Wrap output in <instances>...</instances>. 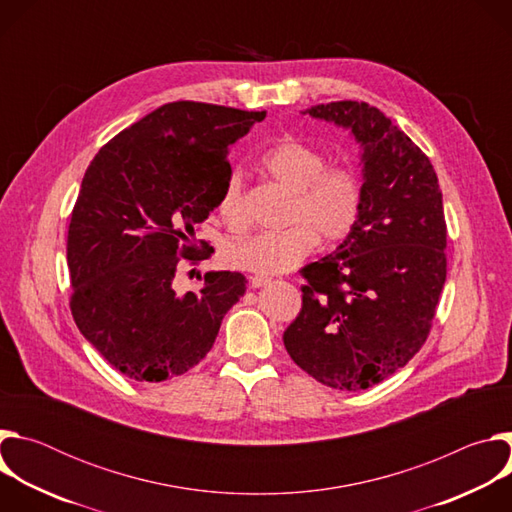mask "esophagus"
I'll return each mask as SVG.
<instances>
[{
	"label": "esophagus",
	"instance_id": "1",
	"mask_svg": "<svg viewBox=\"0 0 512 512\" xmlns=\"http://www.w3.org/2000/svg\"><path fill=\"white\" fill-rule=\"evenodd\" d=\"M269 283H271V279L265 277V275H253V277H249V285H251L253 289L265 287V285H269Z\"/></svg>",
	"mask_w": 512,
	"mask_h": 512
}]
</instances>
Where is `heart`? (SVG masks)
<instances>
[{
  "instance_id": "b5f03b06",
  "label": "heart",
  "mask_w": 512,
  "mask_h": 512,
  "mask_svg": "<svg viewBox=\"0 0 512 512\" xmlns=\"http://www.w3.org/2000/svg\"><path fill=\"white\" fill-rule=\"evenodd\" d=\"M263 172L294 194L287 212L291 227L235 239L225 247V261L249 273L273 275L298 267L320 237L328 243L346 239L362 212V182L352 168L328 166L326 156L298 139H283L261 156ZM223 223L239 231L247 225L243 174L231 170L216 200Z\"/></svg>"
}]
</instances>
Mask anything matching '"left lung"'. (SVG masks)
I'll return each instance as SVG.
<instances>
[{
    "mask_svg": "<svg viewBox=\"0 0 512 512\" xmlns=\"http://www.w3.org/2000/svg\"><path fill=\"white\" fill-rule=\"evenodd\" d=\"M360 143L362 212L334 253L302 269V310L287 354L322 385L369 389L423 346L446 283V218L429 158L377 107L304 111Z\"/></svg>",
    "mask_w": 512,
    "mask_h": 512,
    "instance_id": "8db88e82",
    "label": "left lung"
}]
</instances>
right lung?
Instances as JSON below:
<instances>
[{
	"label": "right lung",
	"instance_id": "1",
	"mask_svg": "<svg viewBox=\"0 0 512 512\" xmlns=\"http://www.w3.org/2000/svg\"><path fill=\"white\" fill-rule=\"evenodd\" d=\"M261 119L265 111L168 103L105 143L87 168L66 243L70 310L121 375H184L245 294L237 271H216L184 296L174 277L180 257L196 263L212 251L194 231L216 208L229 148Z\"/></svg>",
	"mask_w": 512,
	"mask_h": 512
}]
</instances>
